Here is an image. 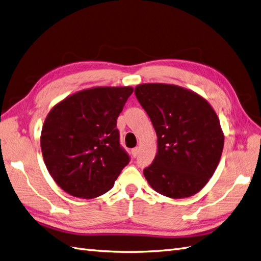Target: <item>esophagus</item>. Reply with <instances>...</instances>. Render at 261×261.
Returning <instances> with one entry per match:
<instances>
[{
	"label": "esophagus",
	"instance_id": "1",
	"mask_svg": "<svg viewBox=\"0 0 261 261\" xmlns=\"http://www.w3.org/2000/svg\"><path fill=\"white\" fill-rule=\"evenodd\" d=\"M132 155H133V158H137V155H138V153H139V148L138 147H136V148H133L132 149Z\"/></svg>",
	"mask_w": 261,
	"mask_h": 261
}]
</instances>
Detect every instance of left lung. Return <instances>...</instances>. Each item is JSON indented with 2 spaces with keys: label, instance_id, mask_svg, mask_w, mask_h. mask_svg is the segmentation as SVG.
<instances>
[{
  "label": "left lung",
  "instance_id": "left-lung-1",
  "mask_svg": "<svg viewBox=\"0 0 261 261\" xmlns=\"http://www.w3.org/2000/svg\"><path fill=\"white\" fill-rule=\"evenodd\" d=\"M135 93L158 137V152L143 169L145 179L169 198L195 195L213 177L223 149L214 109L197 93L172 84H140Z\"/></svg>",
  "mask_w": 261,
  "mask_h": 261
}]
</instances>
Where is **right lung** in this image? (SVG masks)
Segmentation results:
<instances>
[{"label": "right lung", "instance_id": "obj_1", "mask_svg": "<svg viewBox=\"0 0 261 261\" xmlns=\"http://www.w3.org/2000/svg\"><path fill=\"white\" fill-rule=\"evenodd\" d=\"M130 87H100L72 94L44 121L41 150L54 181L71 196L108 192L130 155L121 147L117 119L132 94Z\"/></svg>", "mask_w": 261, "mask_h": 261}]
</instances>
